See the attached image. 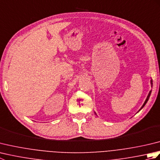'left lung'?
Wrapping results in <instances>:
<instances>
[{
  "label": "left lung",
  "instance_id": "8db88e82",
  "mask_svg": "<svg viewBox=\"0 0 160 160\" xmlns=\"http://www.w3.org/2000/svg\"><path fill=\"white\" fill-rule=\"evenodd\" d=\"M151 86H152V80H151ZM151 91H150V92H149V93H148V96H147V99H146V100H145V102H144V104L143 105H142V107H141V108H140V110H139V111H140L141 109H142V108H143L144 106H145V104H147V102H148V99H149V98H150V96H151Z\"/></svg>",
  "mask_w": 160,
  "mask_h": 160
}]
</instances>
